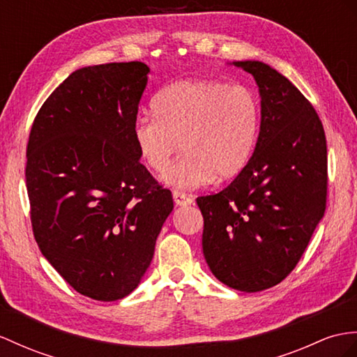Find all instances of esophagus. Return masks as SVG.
Segmentation results:
<instances>
[{
	"mask_svg": "<svg viewBox=\"0 0 357 357\" xmlns=\"http://www.w3.org/2000/svg\"><path fill=\"white\" fill-rule=\"evenodd\" d=\"M172 198H174V202H176L177 206H188V204L192 203V198H190L186 194H183V192H178V190H174Z\"/></svg>",
	"mask_w": 357,
	"mask_h": 357,
	"instance_id": "esophagus-1",
	"label": "esophagus"
}]
</instances>
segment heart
Masks as SVG:
<instances>
[{
	"instance_id": "heart-1",
	"label": "heart",
	"mask_w": 357,
	"mask_h": 357,
	"mask_svg": "<svg viewBox=\"0 0 357 357\" xmlns=\"http://www.w3.org/2000/svg\"><path fill=\"white\" fill-rule=\"evenodd\" d=\"M153 115L133 124L139 158L163 172L177 153L185 155L165 174L168 185L199 188L215 178L230 180L244 171L260 130V100L245 84L212 78H186L163 88L153 101Z\"/></svg>"
}]
</instances>
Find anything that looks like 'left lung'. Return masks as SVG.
I'll list each match as a JSON object with an SVG mask.
<instances>
[{
	"instance_id": "8db88e82",
	"label": "left lung",
	"mask_w": 357,
	"mask_h": 357,
	"mask_svg": "<svg viewBox=\"0 0 357 357\" xmlns=\"http://www.w3.org/2000/svg\"><path fill=\"white\" fill-rule=\"evenodd\" d=\"M255 77L262 121L244 171L218 194L197 198L203 253L216 279L257 292L297 266L327 204V144L315 107L275 69L236 62Z\"/></svg>"
}]
</instances>
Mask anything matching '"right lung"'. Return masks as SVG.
Masks as SVG:
<instances>
[{
    "label": "right lung",
    "mask_w": 357,
    "mask_h": 357,
    "mask_svg": "<svg viewBox=\"0 0 357 357\" xmlns=\"http://www.w3.org/2000/svg\"><path fill=\"white\" fill-rule=\"evenodd\" d=\"M150 68L77 69L42 104L27 144L34 239L86 297L124 298L141 282L174 203L144 165L133 124Z\"/></svg>",
    "instance_id": "1"
}]
</instances>
